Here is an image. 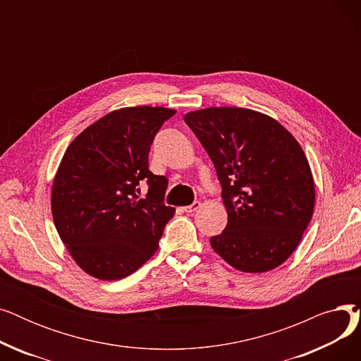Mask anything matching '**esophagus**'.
Listing matches in <instances>:
<instances>
[{
	"mask_svg": "<svg viewBox=\"0 0 361 361\" xmlns=\"http://www.w3.org/2000/svg\"><path fill=\"white\" fill-rule=\"evenodd\" d=\"M200 206H202V203L196 200V202H193L192 204H188V206H184V207H183V211H184L185 214H192V212H196V211L199 209V207H200Z\"/></svg>",
	"mask_w": 361,
	"mask_h": 361,
	"instance_id": "34e87169",
	"label": "esophagus"
}]
</instances>
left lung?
I'll return each instance as SVG.
<instances>
[{
	"label": "left lung",
	"mask_w": 361,
	"mask_h": 361,
	"mask_svg": "<svg viewBox=\"0 0 361 361\" xmlns=\"http://www.w3.org/2000/svg\"><path fill=\"white\" fill-rule=\"evenodd\" d=\"M212 159L228 222L211 237L233 268L262 274L298 245L314 209L309 161L291 133L262 112L215 106L184 116Z\"/></svg>",
	"instance_id": "1"
}]
</instances>
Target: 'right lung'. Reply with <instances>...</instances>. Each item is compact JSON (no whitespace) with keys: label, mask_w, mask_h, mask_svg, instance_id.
Returning <instances> with one entry per match:
<instances>
[{"label":"right lung","mask_w":361,"mask_h":361,"mask_svg":"<svg viewBox=\"0 0 361 361\" xmlns=\"http://www.w3.org/2000/svg\"><path fill=\"white\" fill-rule=\"evenodd\" d=\"M174 114L146 105L112 111L67 147L51 211L60 238L87 275L126 278L158 250L176 209L164 203L168 180L149 171V150ZM142 180L148 184L145 198L138 196Z\"/></svg>","instance_id":"1"}]
</instances>
